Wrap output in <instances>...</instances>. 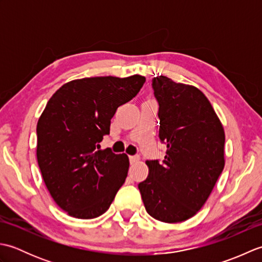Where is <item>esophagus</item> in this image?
<instances>
[{
	"label": "esophagus",
	"instance_id": "obj_1",
	"mask_svg": "<svg viewBox=\"0 0 262 262\" xmlns=\"http://www.w3.org/2000/svg\"><path fill=\"white\" fill-rule=\"evenodd\" d=\"M140 160V157H138V155H130L129 157V161H130V164H133V163H135V162H137V161Z\"/></svg>",
	"mask_w": 262,
	"mask_h": 262
}]
</instances>
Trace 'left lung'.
Segmentation results:
<instances>
[{"mask_svg": "<svg viewBox=\"0 0 262 262\" xmlns=\"http://www.w3.org/2000/svg\"><path fill=\"white\" fill-rule=\"evenodd\" d=\"M152 88L166 155L162 162L146 161L148 176L138 189L153 219L179 223L203 207L224 169V128L199 89L163 75Z\"/></svg>", "mask_w": 262, "mask_h": 262, "instance_id": "obj_1", "label": "left lung"}]
</instances>
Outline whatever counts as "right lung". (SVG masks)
Instances as JSON below:
<instances>
[{
    "instance_id": "obj_1",
    "label": "right lung",
    "mask_w": 262,
    "mask_h": 262,
    "mask_svg": "<svg viewBox=\"0 0 262 262\" xmlns=\"http://www.w3.org/2000/svg\"><path fill=\"white\" fill-rule=\"evenodd\" d=\"M144 83L137 74L85 77L65 83L47 102L37 124V161L49 193L70 216L102 215L124 185L128 157L99 149V143L117 108Z\"/></svg>"
}]
</instances>
